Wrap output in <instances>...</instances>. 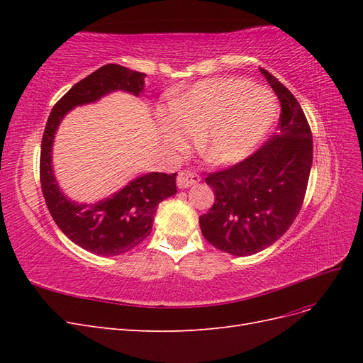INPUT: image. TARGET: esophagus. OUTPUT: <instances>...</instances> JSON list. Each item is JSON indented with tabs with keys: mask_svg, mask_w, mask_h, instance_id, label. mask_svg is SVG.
Returning a JSON list of instances; mask_svg holds the SVG:
<instances>
[{
	"mask_svg": "<svg viewBox=\"0 0 363 363\" xmlns=\"http://www.w3.org/2000/svg\"><path fill=\"white\" fill-rule=\"evenodd\" d=\"M199 182H200L199 175L191 172V171H182V172L177 175V186H179L180 189L191 188L192 184L199 183Z\"/></svg>",
	"mask_w": 363,
	"mask_h": 363,
	"instance_id": "1",
	"label": "esophagus"
}]
</instances>
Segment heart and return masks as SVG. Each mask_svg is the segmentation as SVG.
Here are the masks:
<instances>
[{
    "instance_id": "heart-1",
    "label": "heart",
    "mask_w": 363,
    "mask_h": 363,
    "mask_svg": "<svg viewBox=\"0 0 363 363\" xmlns=\"http://www.w3.org/2000/svg\"><path fill=\"white\" fill-rule=\"evenodd\" d=\"M276 121V101L265 87L244 80H206L174 104L164 121V135L179 148L200 133L206 160L230 164L245 159L265 139Z\"/></svg>"
}]
</instances>
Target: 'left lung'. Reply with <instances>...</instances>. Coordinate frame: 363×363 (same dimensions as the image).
Listing matches in <instances>:
<instances>
[{
	"label": "left lung",
	"mask_w": 363,
	"mask_h": 363,
	"mask_svg": "<svg viewBox=\"0 0 363 363\" xmlns=\"http://www.w3.org/2000/svg\"><path fill=\"white\" fill-rule=\"evenodd\" d=\"M260 72L281 104L277 133L242 162L207 175L215 203L200 216L207 242L239 257L256 255L288 232L313 159L312 131L300 103L272 74Z\"/></svg>",
	"instance_id": "left-lung-1"
}]
</instances>
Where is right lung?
Returning <instances> with one entry per match:
<instances>
[{
  "label": "right lung",
  "mask_w": 363,
  "mask_h": 363,
  "mask_svg": "<svg viewBox=\"0 0 363 363\" xmlns=\"http://www.w3.org/2000/svg\"><path fill=\"white\" fill-rule=\"evenodd\" d=\"M145 74L108 63L74 84L54 104L40 145V186L54 223L74 244L98 256H118L139 245L150 233L157 206L177 194L175 175L148 172L94 204L69 200L52 172L54 135L63 116L77 106L95 103L104 95L144 92Z\"/></svg>",
  "instance_id": "obj_1"
}]
</instances>
